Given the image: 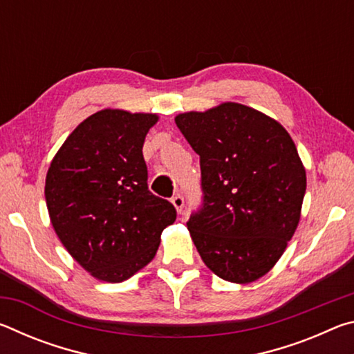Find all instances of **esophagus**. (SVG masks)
<instances>
[{
	"label": "esophagus",
	"mask_w": 354,
	"mask_h": 354,
	"mask_svg": "<svg viewBox=\"0 0 354 354\" xmlns=\"http://www.w3.org/2000/svg\"><path fill=\"white\" fill-rule=\"evenodd\" d=\"M171 203H173V206L176 207V211H178L179 214H181L183 207H184V198H183V195H181V194H176V195H173Z\"/></svg>",
	"instance_id": "34e87169"
}]
</instances>
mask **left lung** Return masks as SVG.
I'll list each match as a JSON object with an SVG mask.
<instances>
[{
    "mask_svg": "<svg viewBox=\"0 0 354 354\" xmlns=\"http://www.w3.org/2000/svg\"><path fill=\"white\" fill-rule=\"evenodd\" d=\"M175 122L200 156L203 201L187 227L203 262L231 283L259 279L299 221L306 171L295 143L273 118L239 103Z\"/></svg>",
    "mask_w": 354,
    "mask_h": 354,
    "instance_id": "left-lung-1",
    "label": "left lung"
}]
</instances>
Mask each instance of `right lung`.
<instances>
[{
    "instance_id": "right-lung-1",
    "label": "right lung",
    "mask_w": 354,
    "mask_h": 354,
    "mask_svg": "<svg viewBox=\"0 0 354 354\" xmlns=\"http://www.w3.org/2000/svg\"><path fill=\"white\" fill-rule=\"evenodd\" d=\"M154 113L104 109L71 133L46 173L53 227L82 268L120 283L153 259L176 220L170 201L148 190L143 142Z\"/></svg>"
}]
</instances>
